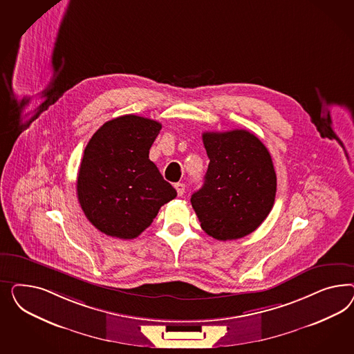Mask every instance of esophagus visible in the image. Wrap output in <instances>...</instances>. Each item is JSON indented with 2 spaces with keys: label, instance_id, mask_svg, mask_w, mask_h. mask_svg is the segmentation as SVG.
Returning <instances> with one entry per match:
<instances>
[{
  "label": "esophagus",
  "instance_id": "obj_1",
  "mask_svg": "<svg viewBox=\"0 0 354 354\" xmlns=\"http://www.w3.org/2000/svg\"><path fill=\"white\" fill-rule=\"evenodd\" d=\"M174 187H175V189H176V192H178L179 196H183L184 192H185V184L184 183H176Z\"/></svg>",
  "mask_w": 354,
  "mask_h": 354
}]
</instances>
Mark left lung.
<instances>
[{
    "label": "left lung",
    "instance_id": "left-lung-1",
    "mask_svg": "<svg viewBox=\"0 0 354 354\" xmlns=\"http://www.w3.org/2000/svg\"><path fill=\"white\" fill-rule=\"evenodd\" d=\"M209 167L191 203L205 232L216 240L252 234L266 219L277 193L268 148L247 129L204 132Z\"/></svg>",
    "mask_w": 354,
    "mask_h": 354
}]
</instances>
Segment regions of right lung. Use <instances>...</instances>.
<instances>
[{
  "label": "right lung",
  "mask_w": 354,
  "mask_h": 354,
  "mask_svg": "<svg viewBox=\"0 0 354 354\" xmlns=\"http://www.w3.org/2000/svg\"><path fill=\"white\" fill-rule=\"evenodd\" d=\"M161 123L133 114L111 119L86 144L77 174V200L102 234L135 239L162 205L176 197L171 184L149 160Z\"/></svg>",
  "instance_id": "right-lung-1"
}]
</instances>
